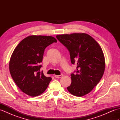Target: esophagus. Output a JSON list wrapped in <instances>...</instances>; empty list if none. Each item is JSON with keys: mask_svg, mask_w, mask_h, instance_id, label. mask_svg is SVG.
Instances as JSON below:
<instances>
[{"mask_svg": "<svg viewBox=\"0 0 120 120\" xmlns=\"http://www.w3.org/2000/svg\"><path fill=\"white\" fill-rule=\"evenodd\" d=\"M62 76H63L62 74H61L60 75H55V77L56 78H61L62 77Z\"/></svg>", "mask_w": 120, "mask_h": 120, "instance_id": "1", "label": "esophagus"}]
</instances>
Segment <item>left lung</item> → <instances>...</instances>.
Returning <instances> with one entry per match:
<instances>
[{"label": "left lung", "mask_w": 120, "mask_h": 120, "mask_svg": "<svg viewBox=\"0 0 120 120\" xmlns=\"http://www.w3.org/2000/svg\"><path fill=\"white\" fill-rule=\"evenodd\" d=\"M56 38L68 49L72 64H77V70L71 74L72 82L68 90L76 96L89 93L98 83L105 71L101 46L86 34H62Z\"/></svg>", "instance_id": "8db88e82"}]
</instances>
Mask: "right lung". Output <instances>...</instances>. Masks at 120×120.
<instances>
[{"label": "right lung", "instance_id": "add662e5", "mask_svg": "<svg viewBox=\"0 0 120 120\" xmlns=\"http://www.w3.org/2000/svg\"><path fill=\"white\" fill-rule=\"evenodd\" d=\"M57 42L50 36L31 35L22 40L10 59L9 70L15 83L24 93L36 96L44 92L52 80L41 72L44 50Z\"/></svg>", "mask_w": 120, "mask_h": 120}]
</instances>
